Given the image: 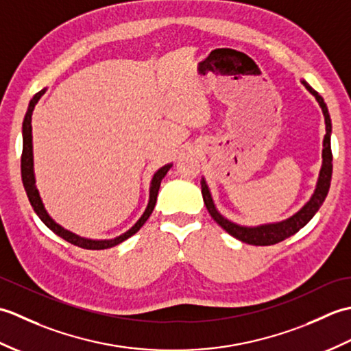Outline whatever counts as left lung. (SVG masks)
Listing matches in <instances>:
<instances>
[{"mask_svg":"<svg viewBox=\"0 0 351 351\" xmlns=\"http://www.w3.org/2000/svg\"><path fill=\"white\" fill-rule=\"evenodd\" d=\"M302 84L315 96L317 102L319 104V107H322V110H323L324 122H326V136L323 140V164H322V170H319V175H318L315 191L300 211H297L294 215H291L289 219L278 221V223H268V225H259V226H240V225H237V223H232L230 220L225 219L217 211V208H215V205H214L211 191L206 185L205 178L200 180L204 202H205L208 213L211 214V217L217 221V225H220L223 229H225L229 235L235 237L237 240H240L245 244L271 245V244L283 241L285 238L294 235L295 232H299V230L303 226H306L308 221L314 217L315 213L319 210V206L323 205L327 193H329L330 181H332V149H330L332 121L329 116V110H327L324 99L318 95V92H315L314 88H312L306 83V81L302 80Z\"/></svg>","mask_w":351,"mask_h":351,"instance_id":"1","label":"left lung"}]
</instances>
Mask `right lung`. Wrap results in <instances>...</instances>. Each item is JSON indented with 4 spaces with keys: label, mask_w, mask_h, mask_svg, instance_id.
<instances>
[{
    "label": "right lung",
    "mask_w": 351,
    "mask_h": 351,
    "mask_svg": "<svg viewBox=\"0 0 351 351\" xmlns=\"http://www.w3.org/2000/svg\"><path fill=\"white\" fill-rule=\"evenodd\" d=\"M47 88H43V90L37 92L33 99L29 101L28 104V110L25 113L24 117V123H22V156H21V175H22V184H24V189L27 191V196L29 204H32L34 213L39 215V219L47 225L52 232L56 235L62 237L63 240H66L68 243L73 244V245H78L81 249H87V250H102V249H110V247H114V245L121 244L122 241L128 240L130 237H132L134 234L137 232V230L145 225L146 220L151 217V214L155 208L156 204V196H158V190H160V185L162 178L166 176L167 171L170 170L171 164H166V166H162L161 169H158L154 173L152 176V181H151V189H149V202L146 210L143 213V215L137 220L136 225H134L130 230H126L125 234L119 235L113 240H90V238H84V237H80L77 234L71 232V230L64 229L63 226L58 225L54 220L49 217V214L47 213L43 206V202L40 199L39 195V190L36 187V178H34V169H33V136H32V114H33V110L36 107L37 101L40 99V96L45 93Z\"/></svg>",
    "instance_id": "right-lung-1"
}]
</instances>
